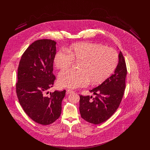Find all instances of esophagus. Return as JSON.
I'll list each match as a JSON object with an SVG mask.
<instances>
[{
	"label": "esophagus",
	"instance_id": "1",
	"mask_svg": "<svg viewBox=\"0 0 150 150\" xmlns=\"http://www.w3.org/2000/svg\"><path fill=\"white\" fill-rule=\"evenodd\" d=\"M66 93H67V94H70V93H74V91H72L71 89H67L66 90Z\"/></svg>",
	"mask_w": 150,
	"mask_h": 150
}]
</instances>
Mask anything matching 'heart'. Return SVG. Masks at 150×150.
<instances>
[{
  "instance_id": "1",
  "label": "heart",
  "mask_w": 150,
  "mask_h": 150,
  "mask_svg": "<svg viewBox=\"0 0 150 150\" xmlns=\"http://www.w3.org/2000/svg\"><path fill=\"white\" fill-rule=\"evenodd\" d=\"M67 51L60 50L55 54L53 62L57 69H69L74 61L80 62L79 70H68L59 74L58 82L62 87L85 86L90 81L93 84H100L110 77L119 62L118 53L114 48L98 43H75Z\"/></svg>"
}]
</instances>
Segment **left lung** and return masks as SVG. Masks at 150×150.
Instances as JSON below:
<instances>
[{
	"label": "left lung",
	"instance_id": "1",
	"mask_svg": "<svg viewBox=\"0 0 150 150\" xmlns=\"http://www.w3.org/2000/svg\"><path fill=\"white\" fill-rule=\"evenodd\" d=\"M127 70L124 56L120 52L119 63L114 73L100 85L89 91L92 96H80L79 110L81 117L94 124L108 119L119 106L125 89Z\"/></svg>",
	"mask_w": 150,
	"mask_h": 150
}]
</instances>
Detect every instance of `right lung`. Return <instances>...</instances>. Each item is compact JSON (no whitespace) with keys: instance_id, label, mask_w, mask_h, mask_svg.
Here are the masks:
<instances>
[{"instance_id":"add662e5","label":"right lung","mask_w":150,"mask_h":150,"mask_svg":"<svg viewBox=\"0 0 150 150\" xmlns=\"http://www.w3.org/2000/svg\"><path fill=\"white\" fill-rule=\"evenodd\" d=\"M56 42L36 40L24 52L17 72L16 93L25 113L33 121L49 125L59 118L66 91L49 92L56 77L53 73Z\"/></svg>"}]
</instances>
